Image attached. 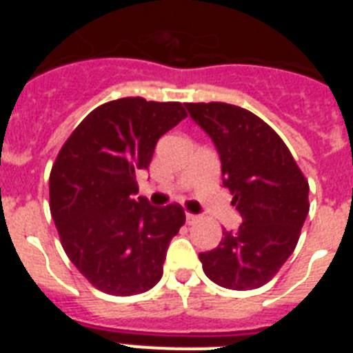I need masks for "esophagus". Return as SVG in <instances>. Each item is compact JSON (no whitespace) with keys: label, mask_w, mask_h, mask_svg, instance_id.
Here are the masks:
<instances>
[{"label":"esophagus","mask_w":353,"mask_h":353,"mask_svg":"<svg viewBox=\"0 0 353 353\" xmlns=\"http://www.w3.org/2000/svg\"><path fill=\"white\" fill-rule=\"evenodd\" d=\"M198 219H199V215L191 214V212H187V214H185V221H187V224H194V223H198Z\"/></svg>","instance_id":"obj_1"}]
</instances>
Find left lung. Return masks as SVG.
Wrapping results in <instances>:
<instances>
[{"label":"left lung","instance_id":"1","mask_svg":"<svg viewBox=\"0 0 353 353\" xmlns=\"http://www.w3.org/2000/svg\"><path fill=\"white\" fill-rule=\"evenodd\" d=\"M185 105L219 152L223 183L242 215L239 230L223 232L217 248L199 252L203 272L223 288H260L297 245L310 212V183L260 117L226 102Z\"/></svg>","mask_w":353,"mask_h":353}]
</instances>
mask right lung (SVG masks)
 I'll list each match as a JSON object with an SVG mask.
<instances>
[{"label": "right lung", "instance_id": "obj_1", "mask_svg": "<svg viewBox=\"0 0 353 353\" xmlns=\"http://www.w3.org/2000/svg\"><path fill=\"white\" fill-rule=\"evenodd\" d=\"M185 117L180 102L118 99L93 109L58 152L49 174L51 215L67 256L101 292L129 297L161 281L185 212L134 199L136 174L148 170L162 134Z\"/></svg>", "mask_w": 353, "mask_h": 353}]
</instances>
